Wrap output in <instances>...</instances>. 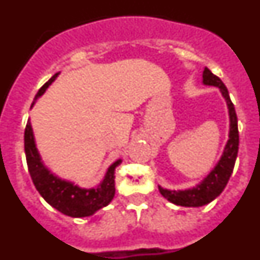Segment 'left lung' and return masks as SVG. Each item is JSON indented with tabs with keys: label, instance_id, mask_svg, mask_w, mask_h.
<instances>
[{
	"label": "left lung",
	"instance_id": "8db88e82",
	"mask_svg": "<svg viewBox=\"0 0 260 260\" xmlns=\"http://www.w3.org/2000/svg\"><path fill=\"white\" fill-rule=\"evenodd\" d=\"M203 84L217 87L226 103L229 114V139L225 144L221 157L212 168V171L194 187L185 190H169L158 185V191L165 199H168L176 206H182V207H202V206H206L215 201L225 189V186L233 173L234 162H236L238 153L240 135H238L237 114H236L233 103L229 98L228 89L221 82V79L213 75L210 69L207 68H204L203 70Z\"/></svg>",
	"mask_w": 260,
	"mask_h": 260
}]
</instances>
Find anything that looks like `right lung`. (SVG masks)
<instances>
[{
	"label": "right lung",
	"instance_id": "add662e5",
	"mask_svg": "<svg viewBox=\"0 0 260 260\" xmlns=\"http://www.w3.org/2000/svg\"><path fill=\"white\" fill-rule=\"evenodd\" d=\"M59 73L53 75L44 86L39 89L36 93L35 100L32 103L31 108L36 103L41 95H44L48 87L57 79ZM24 151H26L27 165H28L29 176L32 182L35 185L39 194L45 199L48 204L53 208H56L61 213L70 217H86L91 216L96 211L102 210L112 202L116 187H114V172L122 160L118 158L107 169L104 178L95 187H80L71 181L61 178L57 174L53 173L49 168L41 160L36 147L35 135L32 130L31 121L28 119L24 132Z\"/></svg>",
	"mask_w": 260,
	"mask_h": 260
}]
</instances>
